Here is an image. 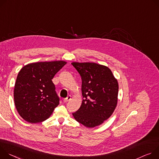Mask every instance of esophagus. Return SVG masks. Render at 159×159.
<instances>
[{
    "label": "esophagus",
    "mask_w": 159,
    "mask_h": 159,
    "mask_svg": "<svg viewBox=\"0 0 159 159\" xmlns=\"http://www.w3.org/2000/svg\"><path fill=\"white\" fill-rule=\"evenodd\" d=\"M71 100V96H70V95H69V96H67L66 98H64V102H69V100Z\"/></svg>",
    "instance_id": "obj_1"
}]
</instances>
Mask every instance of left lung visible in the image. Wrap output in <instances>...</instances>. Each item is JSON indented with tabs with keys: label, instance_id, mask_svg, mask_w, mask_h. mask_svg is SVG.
Returning <instances> with one entry per match:
<instances>
[{
	"label": "left lung",
	"instance_id": "left-lung-1",
	"mask_svg": "<svg viewBox=\"0 0 159 159\" xmlns=\"http://www.w3.org/2000/svg\"><path fill=\"white\" fill-rule=\"evenodd\" d=\"M81 80L83 100L74 118L87 128L100 125L113 114L117 103L119 85L111 70L94 62L71 63Z\"/></svg>",
	"mask_w": 159,
	"mask_h": 159
}]
</instances>
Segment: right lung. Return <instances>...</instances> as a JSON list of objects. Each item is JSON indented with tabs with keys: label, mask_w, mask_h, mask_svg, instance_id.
Instances as JSON below:
<instances>
[{
	"label": "right lung",
	"mask_w": 159,
	"mask_h": 159,
	"mask_svg": "<svg viewBox=\"0 0 159 159\" xmlns=\"http://www.w3.org/2000/svg\"><path fill=\"white\" fill-rule=\"evenodd\" d=\"M64 61L28 64L17 75L14 89L17 112L26 121L38 123L47 119L59 104L52 80L66 64Z\"/></svg>",
	"instance_id": "right-lung-1"
}]
</instances>
